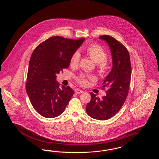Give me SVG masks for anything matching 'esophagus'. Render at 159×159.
Wrapping results in <instances>:
<instances>
[{"label": "esophagus", "instance_id": "obj_1", "mask_svg": "<svg viewBox=\"0 0 159 159\" xmlns=\"http://www.w3.org/2000/svg\"><path fill=\"white\" fill-rule=\"evenodd\" d=\"M75 92H76V93H77V94H80V93H83V91H82V90H80V89H76V91H75Z\"/></svg>", "mask_w": 159, "mask_h": 159}]
</instances>
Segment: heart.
I'll return each instance as SVG.
<instances>
[{
  "mask_svg": "<svg viewBox=\"0 0 159 159\" xmlns=\"http://www.w3.org/2000/svg\"><path fill=\"white\" fill-rule=\"evenodd\" d=\"M86 52L89 55L95 62L98 64V67L100 70L104 69L106 67V61L108 58V55L106 51L101 46L98 45H91L88 46L86 48ZM80 58V54L76 51L73 54L71 58V65L76 66L78 64ZM91 79V77L85 76H79L77 78V80L79 83L83 86H87L88 84V80Z\"/></svg>",
  "mask_w": 159,
  "mask_h": 159,
  "instance_id": "b5f03b06",
  "label": "heart"
}]
</instances>
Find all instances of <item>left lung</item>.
Wrapping results in <instances>:
<instances>
[{
    "instance_id": "obj_1",
    "label": "left lung",
    "mask_w": 159,
    "mask_h": 159,
    "mask_svg": "<svg viewBox=\"0 0 159 159\" xmlns=\"http://www.w3.org/2000/svg\"><path fill=\"white\" fill-rule=\"evenodd\" d=\"M99 39L106 41L109 46L113 66L106 77L103 88L108 90L106 96L100 99L91 93V101L87 104V114L95 119L108 120L120 110L128 94L131 75L130 56L127 49L114 38L104 35Z\"/></svg>"
}]
</instances>
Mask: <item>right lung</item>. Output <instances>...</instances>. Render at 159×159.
Returning <instances> with one entry per match:
<instances>
[{"label": "right lung", "mask_w": 159, "mask_h": 159, "mask_svg": "<svg viewBox=\"0 0 159 159\" xmlns=\"http://www.w3.org/2000/svg\"><path fill=\"white\" fill-rule=\"evenodd\" d=\"M84 39L53 36L39 45L32 53L25 89L33 108L43 117L59 116L73 95L70 86L60 88L57 74L68 68L73 54Z\"/></svg>", "instance_id": "add662e5"}]
</instances>
